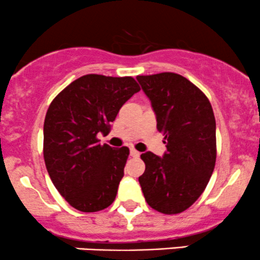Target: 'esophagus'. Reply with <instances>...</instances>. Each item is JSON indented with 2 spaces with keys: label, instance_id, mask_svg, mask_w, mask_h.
Here are the masks:
<instances>
[{
  "label": "esophagus",
  "instance_id": "34e87169",
  "mask_svg": "<svg viewBox=\"0 0 260 260\" xmlns=\"http://www.w3.org/2000/svg\"><path fill=\"white\" fill-rule=\"evenodd\" d=\"M140 155V153L138 150H136V149L134 148H131V156H133V157H138Z\"/></svg>",
  "mask_w": 260,
  "mask_h": 260
}]
</instances>
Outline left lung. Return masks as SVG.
Wrapping results in <instances>:
<instances>
[{"label":"left lung","mask_w":260,"mask_h":260,"mask_svg":"<svg viewBox=\"0 0 260 260\" xmlns=\"http://www.w3.org/2000/svg\"><path fill=\"white\" fill-rule=\"evenodd\" d=\"M151 101L156 127L166 139L162 157L140 155L139 177L145 201L162 214H180L201 197L216 161V123L210 101L198 86L177 73L137 77Z\"/></svg>","instance_id":"obj_1"}]
</instances>
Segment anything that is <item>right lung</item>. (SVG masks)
<instances>
[{
  "label": "right lung",
  "instance_id": "right-lung-1",
  "mask_svg": "<svg viewBox=\"0 0 260 260\" xmlns=\"http://www.w3.org/2000/svg\"><path fill=\"white\" fill-rule=\"evenodd\" d=\"M140 86L132 77L86 74L50 104L44 122V159L53 186L68 204L94 213L112 204L129 149L99 144L118 111Z\"/></svg>",
  "mask_w": 260,
  "mask_h": 260
}]
</instances>
